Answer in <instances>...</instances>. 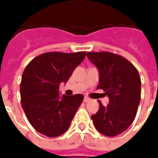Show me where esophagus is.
<instances>
[{"label":"esophagus","instance_id":"1","mask_svg":"<svg viewBox=\"0 0 158 158\" xmlns=\"http://www.w3.org/2000/svg\"><path fill=\"white\" fill-rule=\"evenodd\" d=\"M89 100H90V99H89V97H84V99H83V102H87Z\"/></svg>","mask_w":158,"mask_h":158}]
</instances>
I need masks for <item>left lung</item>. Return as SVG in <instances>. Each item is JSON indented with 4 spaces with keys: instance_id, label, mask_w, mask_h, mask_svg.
<instances>
[{
    "instance_id": "obj_1",
    "label": "left lung",
    "mask_w": 158,
    "mask_h": 158,
    "mask_svg": "<svg viewBox=\"0 0 158 158\" xmlns=\"http://www.w3.org/2000/svg\"><path fill=\"white\" fill-rule=\"evenodd\" d=\"M99 71L98 89L109 97V104L92 115L95 127L107 137L119 135L131 125L141 100V78L137 68L123 56L108 52H87Z\"/></svg>"
}]
</instances>
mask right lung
<instances>
[{
	"instance_id": "right-lung-1",
	"label": "right lung",
	"mask_w": 158,
	"mask_h": 158,
	"mask_svg": "<svg viewBox=\"0 0 158 158\" xmlns=\"http://www.w3.org/2000/svg\"><path fill=\"white\" fill-rule=\"evenodd\" d=\"M86 53L46 52L25 68L20 86L21 106L31 125L40 133L56 137L69 128L84 97H60L58 89L61 82L68 81Z\"/></svg>"
}]
</instances>
